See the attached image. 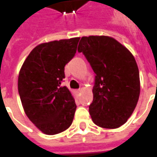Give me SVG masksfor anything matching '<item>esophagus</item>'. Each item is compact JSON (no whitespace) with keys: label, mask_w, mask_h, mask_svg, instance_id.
<instances>
[{"label":"esophagus","mask_w":157,"mask_h":157,"mask_svg":"<svg viewBox=\"0 0 157 157\" xmlns=\"http://www.w3.org/2000/svg\"><path fill=\"white\" fill-rule=\"evenodd\" d=\"M82 92V89H78V90H76V93H81Z\"/></svg>","instance_id":"34e87169"}]
</instances>
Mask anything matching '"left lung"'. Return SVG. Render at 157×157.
I'll use <instances>...</instances> for the list:
<instances>
[{
	"instance_id": "1",
	"label": "left lung",
	"mask_w": 157,
	"mask_h": 157,
	"mask_svg": "<svg viewBox=\"0 0 157 157\" xmlns=\"http://www.w3.org/2000/svg\"><path fill=\"white\" fill-rule=\"evenodd\" d=\"M78 52L96 74L89 113L93 123L105 128L125 124L138 102L139 69L128 48L109 36L82 37Z\"/></svg>"
}]
</instances>
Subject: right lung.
<instances>
[{"instance_id":"add662e5","label":"right lung","mask_w":157,"mask_h":157,"mask_svg":"<svg viewBox=\"0 0 157 157\" xmlns=\"http://www.w3.org/2000/svg\"><path fill=\"white\" fill-rule=\"evenodd\" d=\"M80 38L36 46L23 62L18 92L26 115L44 134L53 135L71 125L76 105L66 86H61L65 66L75 55Z\"/></svg>"}]
</instances>
